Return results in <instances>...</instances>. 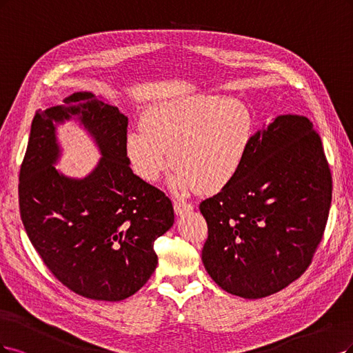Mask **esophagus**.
<instances>
[{
	"label": "esophagus",
	"mask_w": 353,
	"mask_h": 353,
	"mask_svg": "<svg viewBox=\"0 0 353 353\" xmlns=\"http://www.w3.org/2000/svg\"><path fill=\"white\" fill-rule=\"evenodd\" d=\"M173 207H174V212L177 215H183V214H186V212L193 210V203L186 202L183 199H176L174 203H173Z\"/></svg>",
	"instance_id": "obj_1"
}]
</instances>
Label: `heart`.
Listing matches in <instances>:
<instances>
[{
    "instance_id": "1",
    "label": "heart",
    "mask_w": 353,
    "mask_h": 353,
    "mask_svg": "<svg viewBox=\"0 0 353 353\" xmlns=\"http://www.w3.org/2000/svg\"><path fill=\"white\" fill-rule=\"evenodd\" d=\"M254 134L255 117L242 102L217 95L183 97L148 108L142 128L126 136V152L134 172L148 181L160 179L172 158L176 190L214 193L241 172Z\"/></svg>"
}]
</instances>
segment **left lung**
<instances>
[{
  "label": "left lung",
  "instance_id": "obj_1",
  "mask_svg": "<svg viewBox=\"0 0 353 353\" xmlns=\"http://www.w3.org/2000/svg\"><path fill=\"white\" fill-rule=\"evenodd\" d=\"M333 180L320 134L303 116H279L254 134L241 172L201 202L202 263L219 286L259 299L298 280L323 241Z\"/></svg>",
  "mask_w": 353,
  "mask_h": 353
}]
</instances>
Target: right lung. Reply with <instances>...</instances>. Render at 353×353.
Masks as SVG:
<instances>
[{
	"instance_id": "obj_1",
	"label": "right lung",
	"mask_w": 353,
	"mask_h": 353,
	"mask_svg": "<svg viewBox=\"0 0 353 353\" xmlns=\"http://www.w3.org/2000/svg\"><path fill=\"white\" fill-rule=\"evenodd\" d=\"M77 117L103 158L85 179L53 164L54 123ZM128 117L90 92L37 111L19 174L20 217L43 264L65 288L88 299L123 301L150 280L157 237L174 223L172 201L133 174L126 152Z\"/></svg>"
}]
</instances>
